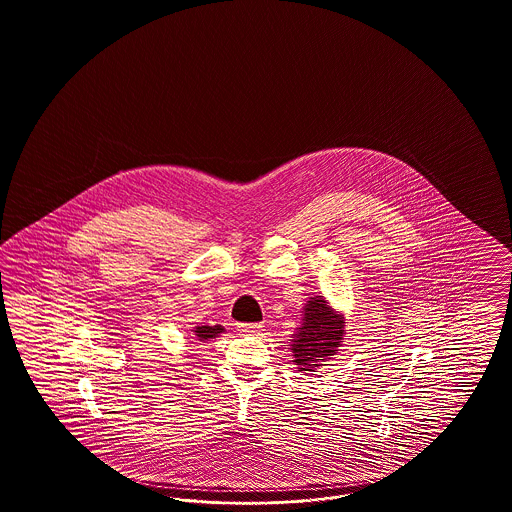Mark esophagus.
Segmentation results:
<instances>
[{
    "label": "esophagus",
    "instance_id": "34e87169",
    "mask_svg": "<svg viewBox=\"0 0 512 512\" xmlns=\"http://www.w3.org/2000/svg\"><path fill=\"white\" fill-rule=\"evenodd\" d=\"M238 331H240L242 335H257V333L263 331V326H261V324H240Z\"/></svg>",
    "mask_w": 512,
    "mask_h": 512
}]
</instances>
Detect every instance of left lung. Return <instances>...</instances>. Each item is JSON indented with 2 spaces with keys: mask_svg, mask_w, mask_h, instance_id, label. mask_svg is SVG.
I'll return each mask as SVG.
<instances>
[{
  "mask_svg": "<svg viewBox=\"0 0 512 512\" xmlns=\"http://www.w3.org/2000/svg\"><path fill=\"white\" fill-rule=\"evenodd\" d=\"M343 318L337 316L322 297H310L301 328L291 339L295 364L301 371H314L320 362L335 354L345 335Z\"/></svg>",
  "mask_w": 512,
  "mask_h": 512,
  "instance_id": "obj_1",
  "label": "left lung"
}]
</instances>
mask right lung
<instances>
[{
    "label": "right lung",
    "instance_id": "obj_1",
    "mask_svg": "<svg viewBox=\"0 0 512 512\" xmlns=\"http://www.w3.org/2000/svg\"><path fill=\"white\" fill-rule=\"evenodd\" d=\"M225 328L223 326H200V328H196V337L200 339V341H207V339H213V337H217L219 333H223Z\"/></svg>",
    "mask_w": 512,
    "mask_h": 512
}]
</instances>
